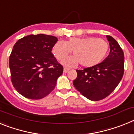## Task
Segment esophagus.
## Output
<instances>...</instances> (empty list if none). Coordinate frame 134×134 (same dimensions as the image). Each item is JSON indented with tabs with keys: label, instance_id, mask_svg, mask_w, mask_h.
<instances>
[{
	"label": "esophagus",
	"instance_id": "1",
	"mask_svg": "<svg viewBox=\"0 0 134 134\" xmlns=\"http://www.w3.org/2000/svg\"><path fill=\"white\" fill-rule=\"evenodd\" d=\"M68 71H69V68H64V72L65 73L68 72Z\"/></svg>",
	"mask_w": 134,
	"mask_h": 134
}]
</instances>
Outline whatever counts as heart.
Masks as SVG:
<instances>
[{"label":"heart","instance_id":"b5f03b06","mask_svg":"<svg viewBox=\"0 0 134 134\" xmlns=\"http://www.w3.org/2000/svg\"><path fill=\"white\" fill-rule=\"evenodd\" d=\"M109 44L106 40L94 36L72 37L66 42L58 41L52 49L58 60H62L72 50L74 55L65 59L63 64L72 67L81 64L84 67H91L101 62L106 56Z\"/></svg>","mask_w":134,"mask_h":134}]
</instances>
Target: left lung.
<instances>
[{
  "label": "left lung",
  "mask_w": 134,
  "mask_h": 134,
  "mask_svg": "<svg viewBox=\"0 0 134 134\" xmlns=\"http://www.w3.org/2000/svg\"><path fill=\"white\" fill-rule=\"evenodd\" d=\"M110 53L96 66L77 70L73 85L83 96L92 101L106 98L115 90L124 73V53L117 41L107 35Z\"/></svg>",
  "instance_id": "obj_1"
}]
</instances>
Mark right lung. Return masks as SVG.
Returning <instances> with one entry per match:
<instances>
[{
	"instance_id": "obj_1",
	"label": "right lung",
	"mask_w": 134,
	"mask_h": 134,
	"mask_svg": "<svg viewBox=\"0 0 134 134\" xmlns=\"http://www.w3.org/2000/svg\"><path fill=\"white\" fill-rule=\"evenodd\" d=\"M58 38L39 34L18 40L9 57L13 85L25 98L39 100L54 90L63 66L52 53Z\"/></svg>"
}]
</instances>
